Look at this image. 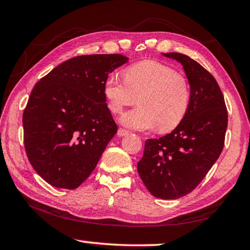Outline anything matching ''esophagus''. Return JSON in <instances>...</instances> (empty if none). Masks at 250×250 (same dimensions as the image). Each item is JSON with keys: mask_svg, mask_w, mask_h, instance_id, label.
<instances>
[{"mask_svg": "<svg viewBox=\"0 0 250 250\" xmlns=\"http://www.w3.org/2000/svg\"><path fill=\"white\" fill-rule=\"evenodd\" d=\"M126 134H129L128 130H125L124 128H119V130H118V135H119V137H125Z\"/></svg>", "mask_w": 250, "mask_h": 250, "instance_id": "34e87169", "label": "esophagus"}]
</instances>
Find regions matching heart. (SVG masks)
Listing matches in <instances>:
<instances>
[{
    "mask_svg": "<svg viewBox=\"0 0 250 250\" xmlns=\"http://www.w3.org/2000/svg\"><path fill=\"white\" fill-rule=\"evenodd\" d=\"M121 80L110 75L104 83V95L112 113L139 103V107L120 117L124 125L134 130L170 132L179 126L191 104V87L184 75L156 61L129 66Z\"/></svg>",
    "mask_w": 250,
    "mask_h": 250,
    "instance_id": "b5f03b06",
    "label": "heart"
}]
</instances>
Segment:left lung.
Wrapping results in <instances>:
<instances>
[{"label": "left lung", "mask_w": 250, "mask_h": 250, "mask_svg": "<svg viewBox=\"0 0 250 250\" xmlns=\"http://www.w3.org/2000/svg\"><path fill=\"white\" fill-rule=\"evenodd\" d=\"M163 55L183 65L191 87V104L183 122L171 133L146 141L138 172L152 195L176 200L191 193L219 158L228 116L213 75L184 54Z\"/></svg>", "instance_id": "obj_1"}]
</instances>
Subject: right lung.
<instances>
[{"label": "right lung", "instance_id": "add662e5", "mask_svg": "<svg viewBox=\"0 0 250 250\" xmlns=\"http://www.w3.org/2000/svg\"><path fill=\"white\" fill-rule=\"evenodd\" d=\"M119 54L70 58L34 86L23 112L24 146L34 170L48 184L75 189L91 174L118 126L104 95Z\"/></svg>", "mask_w": 250, "mask_h": 250}]
</instances>
